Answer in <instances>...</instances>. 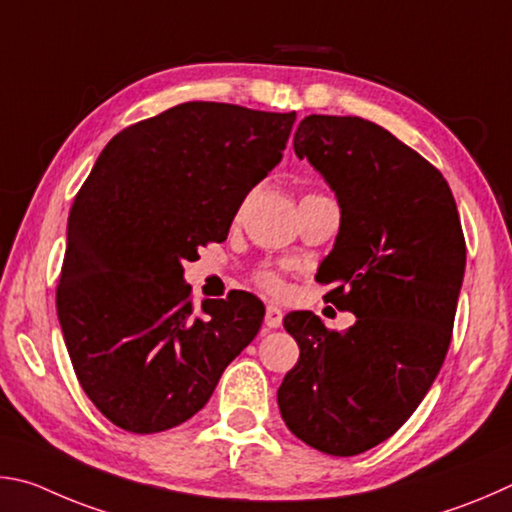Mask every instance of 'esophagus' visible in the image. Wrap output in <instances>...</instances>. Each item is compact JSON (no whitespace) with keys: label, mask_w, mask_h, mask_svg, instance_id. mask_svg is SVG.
<instances>
[{"label":"esophagus","mask_w":512,"mask_h":512,"mask_svg":"<svg viewBox=\"0 0 512 512\" xmlns=\"http://www.w3.org/2000/svg\"><path fill=\"white\" fill-rule=\"evenodd\" d=\"M281 324H283V310L279 306H267L265 308V326L279 328Z\"/></svg>","instance_id":"esophagus-1"}]
</instances>
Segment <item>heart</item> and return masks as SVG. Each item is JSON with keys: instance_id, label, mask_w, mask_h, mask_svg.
<instances>
[{"instance_id": "obj_1", "label": "heart", "mask_w": 512, "mask_h": 512, "mask_svg": "<svg viewBox=\"0 0 512 512\" xmlns=\"http://www.w3.org/2000/svg\"><path fill=\"white\" fill-rule=\"evenodd\" d=\"M256 281H258V285H263V288L270 290V292H281L283 290V281L274 272H267V270L258 272Z\"/></svg>"}]
</instances>
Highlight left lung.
<instances>
[{"label": "left lung", "instance_id": "obj_1", "mask_svg": "<svg viewBox=\"0 0 512 512\" xmlns=\"http://www.w3.org/2000/svg\"><path fill=\"white\" fill-rule=\"evenodd\" d=\"M294 152L319 170L342 209L317 281L355 324L337 333L310 310L285 315L301 355L276 396L303 443L355 456L396 434L441 371L465 238L445 177L380 125L310 114L294 132Z\"/></svg>", "mask_w": 512, "mask_h": 512}]
</instances>
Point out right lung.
<instances>
[{"mask_svg":"<svg viewBox=\"0 0 512 512\" xmlns=\"http://www.w3.org/2000/svg\"><path fill=\"white\" fill-rule=\"evenodd\" d=\"M297 114L191 101L121 130L69 211L56 308L76 378L116 427L157 434L195 416L261 330L254 294L195 312L184 261L227 240L279 164Z\"/></svg>","mask_w":512,"mask_h":512,"instance_id":"add662e5","label":"right lung"}]
</instances>
